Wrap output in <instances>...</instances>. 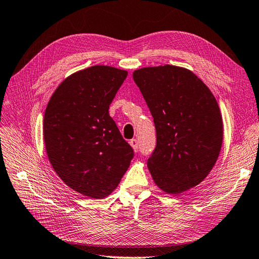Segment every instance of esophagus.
I'll return each mask as SVG.
<instances>
[{
	"label": "esophagus",
	"mask_w": 259,
	"mask_h": 259,
	"mask_svg": "<svg viewBox=\"0 0 259 259\" xmlns=\"http://www.w3.org/2000/svg\"><path fill=\"white\" fill-rule=\"evenodd\" d=\"M130 145L132 146V149L137 153L139 151V143H138V140L137 139H132L130 141Z\"/></svg>",
	"instance_id": "obj_1"
}]
</instances>
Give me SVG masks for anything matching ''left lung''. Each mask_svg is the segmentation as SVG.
Returning a JSON list of instances; mask_svg holds the SVG:
<instances>
[{
  "label": "left lung",
  "instance_id": "obj_1",
  "mask_svg": "<svg viewBox=\"0 0 259 259\" xmlns=\"http://www.w3.org/2000/svg\"><path fill=\"white\" fill-rule=\"evenodd\" d=\"M134 80L156 129L147 168L165 193H183L201 183L218 159L224 138L218 103L201 79L178 66L138 69Z\"/></svg>",
  "mask_w": 259,
  "mask_h": 259
}]
</instances>
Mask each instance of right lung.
<instances>
[{"label": "right lung", "mask_w": 259, "mask_h": 259, "mask_svg": "<svg viewBox=\"0 0 259 259\" xmlns=\"http://www.w3.org/2000/svg\"><path fill=\"white\" fill-rule=\"evenodd\" d=\"M128 71L97 65L57 87L48 103L43 138L49 160L69 188L91 198L108 196L134 158L108 108Z\"/></svg>", "instance_id": "add662e5"}]
</instances>
